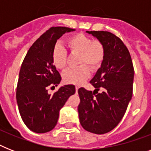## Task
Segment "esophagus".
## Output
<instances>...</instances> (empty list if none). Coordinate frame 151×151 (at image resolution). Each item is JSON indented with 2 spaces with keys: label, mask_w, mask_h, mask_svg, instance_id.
Wrapping results in <instances>:
<instances>
[{
  "label": "esophagus",
  "mask_w": 151,
  "mask_h": 151,
  "mask_svg": "<svg viewBox=\"0 0 151 151\" xmlns=\"http://www.w3.org/2000/svg\"><path fill=\"white\" fill-rule=\"evenodd\" d=\"M75 89H76V92H78V89H79V87H76V88H75Z\"/></svg>",
  "instance_id": "1"
}]
</instances>
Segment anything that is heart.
Instances as JSON below:
<instances>
[{
  "label": "heart",
  "instance_id": "obj_1",
  "mask_svg": "<svg viewBox=\"0 0 151 151\" xmlns=\"http://www.w3.org/2000/svg\"><path fill=\"white\" fill-rule=\"evenodd\" d=\"M66 46L70 53L79 55L75 69L66 70L63 75V81L67 84L81 85L88 79L92 70L99 68L104 56L105 46L99 40H92L84 34H76L66 40ZM52 61L55 67L59 70H66L67 66V51L63 46L57 44L52 52Z\"/></svg>",
  "mask_w": 151,
  "mask_h": 151
}]
</instances>
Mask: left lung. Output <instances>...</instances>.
<instances>
[{"label":"left lung","instance_id":"left-lung-1","mask_svg":"<svg viewBox=\"0 0 151 151\" xmlns=\"http://www.w3.org/2000/svg\"><path fill=\"white\" fill-rule=\"evenodd\" d=\"M105 46L101 67L90 83L94 92L78 89V114L81 126L88 132L104 134L113 130L124 117L132 96L134 68L123 41L108 31H87ZM101 90L102 92H99Z\"/></svg>","mask_w":151,"mask_h":151}]
</instances>
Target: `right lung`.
Instances as JSON below:
<instances>
[{"mask_svg": "<svg viewBox=\"0 0 151 151\" xmlns=\"http://www.w3.org/2000/svg\"><path fill=\"white\" fill-rule=\"evenodd\" d=\"M75 30L69 27H51L34 42L22 62L16 88V100L24 124L31 131L45 133L54 129L59 110L75 86L64 85L53 95L48 88L61 81L59 71L52 63V52L57 40L65 33Z\"/></svg>", "mask_w": 151, "mask_h": 151, "instance_id": "1", "label": "right lung"}]
</instances>
